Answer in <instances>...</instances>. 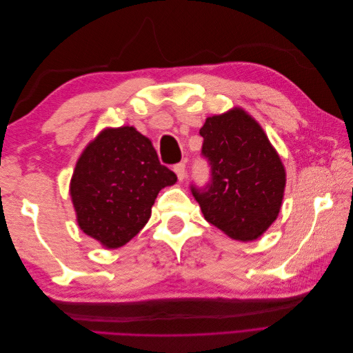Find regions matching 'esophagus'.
<instances>
[{"label":"esophagus","mask_w":353,"mask_h":353,"mask_svg":"<svg viewBox=\"0 0 353 353\" xmlns=\"http://www.w3.org/2000/svg\"><path fill=\"white\" fill-rule=\"evenodd\" d=\"M174 172L176 174L179 181H183L185 178V163H176L174 166Z\"/></svg>","instance_id":"34e87169"}]
</instances>
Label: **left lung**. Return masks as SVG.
I'll return each instance as SVG.
<instances>
[{"mask_svg":"<svg viewBox=\"0 0 353 353\" xmlns=\"http://www.w3.org/2000/svg\"><path fill=\"white\" fill-rule=\"evenodd\" d=\"M200 135L210 179L205 187L191 184V193L203 216L234 240H256L281 209L285 170L279 153L261 125L239 108L208 117Z\"/></svg>","mask_w":353,"mask_h":353,"instance_id":"1","label":"left lung"}]
</instances>
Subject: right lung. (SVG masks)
I'll return each instance as SVG.
<instances>
[{
  "label": "right lung",
  "instance_id": "add662e5",
  "mask_svg": "<svg viewBox=\"0 0 353 353\" xmlns=\"http://www.w3.org/2000/svg\"><path fill=\"white\" fill-rule=\"evenodd\" d=\"M175 183L147 137L134 126L108 128L82 152L72 175L78 225L104 248H121L150 219L159 191Z\"/></svg>",
  "mask_w": 353,
  "mask_h": 353
}]
</instances>
